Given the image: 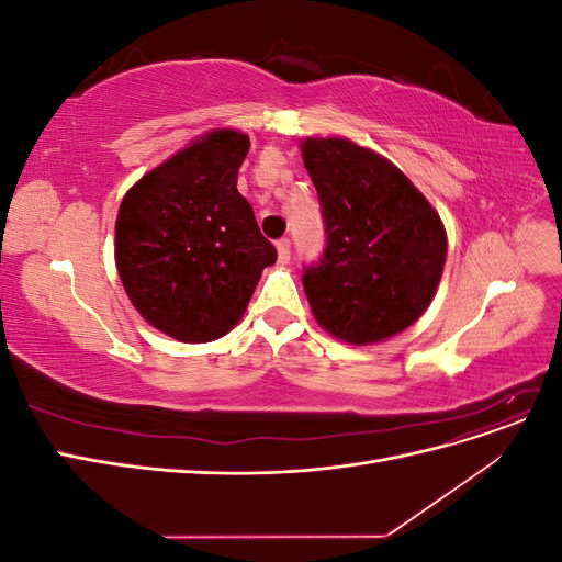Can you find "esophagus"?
<instances>
[{
  "label": "esophagus",
  "instance_id": "1",
  "mask_svg": "<svg viewBox=\"0 0 562 562\" xmlns=\"http://www.w3.org/2000/svg\"><path fill=\"white\" fill-rule=\"evenodd\" d=\"M277 250H279V262H281V265L291 262V241H288V239H279V241H277Z\"/></svg>",
  "mask_w": 562,
  "mask_h": 562
}]
</instances>
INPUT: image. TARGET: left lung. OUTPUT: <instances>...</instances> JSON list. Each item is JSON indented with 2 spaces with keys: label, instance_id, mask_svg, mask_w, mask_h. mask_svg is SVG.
Listing matches in <instances>:
<instances>
[{
  "label": "left lung",
  "instance_id": "left-lung-1",
  "mask_svg": "<svg viewBox=\"0 0 562 562\" xmlns=\"http://www.w3.org/2000/svg\"><path fill=\"white\" fill-rule=\"evenodd\" d=\"M302 159L326 227L323 258L302 274L318 326L349 345L403 333L443 274L438 213L394 164L347 138H307Z\"/></svg>",
  "mask_w": 562,
  "mask_h": 562
}]
</instances>
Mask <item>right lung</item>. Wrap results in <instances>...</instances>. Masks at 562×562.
Segmentation results:
<instances>
[{
	"label": "right lung",
	"mask_w": 562,
	"mask_h": 562,
	"mask_svg": "<svg viewBox=\"0 0 562 562\" xmlns=\"http://www.w3.org/2000/svg\"><path fill=\"white\" fill-rule=\"evenodd\" d=\"M248 147L246 133L211 131L143 176L119 206V279L149 326L180 342L227 335L277 262L236 190Z\"/></svg>",
	"instance_id": "right-lung-1"
}]
</instances>
